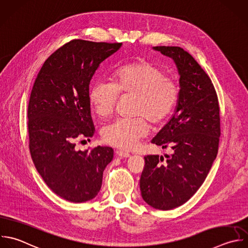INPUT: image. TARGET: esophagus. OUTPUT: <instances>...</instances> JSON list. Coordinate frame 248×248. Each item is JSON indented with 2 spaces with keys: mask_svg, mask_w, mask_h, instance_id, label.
Wrapping results in <instances>:
<instances>
[{
  "mask_svg": "<svg viewBox=\"0 0 248 248\" xmlns=\"http://www.w3.org/2000/svg\"><path fill=\"white\" fill-rule=\"evenodd\" d=\"M116 155H117L118 157H120V158H128V157H130V156H131V155H130V153L125 152V151H122V150H118V151H116Z\"/></svg>",
  "mask_w": 248,
  "mask_h": 248,
  "instance_id": "esophagus-1",
  "label": "esophagus"
}]
</instances>
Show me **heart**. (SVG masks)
<instances>
[{"label": "heart", "instance_id": "b5f03b06", "mask_svg": "<svg viewBox=\"0 0 248 248\" xmlns=\"http://www.w3.org/2000/svg\"><path fill=\"white\" fill-rule=\"evenodd\" d=\"M119 94L136 98L134 115L160 124L174 110L179 100V87L174 79L166 77L160 67L140 60L120 68L112 82L100 79L94 83L90 90V102L95 112L101 117L110 115ZM142 117L118 119L105 126L103 140L120 149L134 148L149 130Z\"/></svg>", "mask_w": 248, "mask_h": 248}]
</instances>
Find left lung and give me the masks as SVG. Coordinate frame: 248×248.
Here are the masks:
<instances>
[{"instance_id":"8db88e82","label":"left lung","mask_w":248,"mask_h":248,"mask_svg":"<svg viewBox=\"0 0 248 248\" xmlns=\"http://www.w3.org/2000/svg\"><path fill=\"white\" fill-rule=\"evenodd\" d=\"M171 58L179 75L174 113L152 139L171 155H147L140 188L150 206L169 210L186 202L201 187L217 156L219 105L214 86L197 61L179 46H154Z\"/></svg>"}]
</instances>
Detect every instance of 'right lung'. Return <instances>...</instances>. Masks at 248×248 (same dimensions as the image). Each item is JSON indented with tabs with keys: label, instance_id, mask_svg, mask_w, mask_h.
Masks as SVG:
<instances>
[{
	"label": "right lung",
	"instance_id": "right-lung-1",
	"mask_svg": "<svg viewBox=\"0 0 248 248\" xmlns=\"http://www.w3.org/2000/svg\"><path fill=\"white\" fill-rule=\"evenodd\" d=\"M121 46L72 41L47 58L35 80L28 106L31 157L46 185L69 202L94 199L112 161L111 147L81 151L74 140L93 137L89 84L100 65Z\"/></svg>",
	"mask_w": 248,
	"mask_h": 248
}]
</instances>
